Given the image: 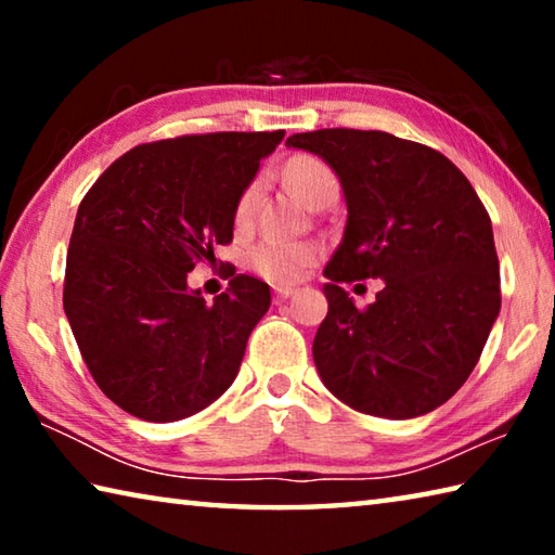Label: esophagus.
I'll return each instance as SVG.
<instances>
[{
  "mask_svg": "<svg viewBox=\"0 0 555 555\" xmlns=\"http://www.w3.org/2000/svg\"><path fill=\"white\" fill-rule=\"evenodd\" d=\"M288 296H294V288H288V286H274V300H276V304H281V300H286Z\"/></svg>",
  "mask_w": 555,
  "mask_h": 555,
  "instance_id": "34e87169",
  "label": "esophagus"
}]
</instances>
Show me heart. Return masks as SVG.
<instances>
[{
  "label": "heart",
  "mask_w": 555,
  "mask_h": 555,
  "mask_svg": "<svg viewBox=\"0 0 555 555\" xmlns=\"http://www.w3.org/2000/svg\"><path fill=\"white\" fill-rule=\"evenodd\" d=\"M284 181L294 188L298 195L318 205L327 198H337L340 183L331 166L321 156L313 154H294L284 164ZM261 198L259 183H249L244 188L237 205H234V228L249 230L255 224L257 208ZM321 247L313 242H291L279 237H267L249 249L247 264L261 279L274 281V284H288L306 274V269L315 264Z\"/></svg>",
  "instance_id": "heart-1"
}]
</instances>
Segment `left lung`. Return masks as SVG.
<instances>
[{
    "instance_id": "8db88e82",
    "label": "left lung",
    "mask_w": 555,
    "mask_h": 555,
    "mask_svg": "<svg viewBox=\"0 0 555 555\" xmlns=\"http://www.w3.org/2000/svg\"><path fill=\"white\" fill-rule=\"evenodd\" d=\"M340 176L347 224L327 261V315L313 340L337 399L382 418L434 411L463 387L500 315L492 222L465 173L387 131L318 129L286 139ZM384 278L367 309L343 283Z\"/></svg>"
}]
</instances>
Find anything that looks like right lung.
Returning a JSON list of instances; mask_svg holds the SVG:
<instances>
[{
  "instance_id": "obj_1",
  "label": "right lung",
  "mask_w": 555,
  "mask_h": 555,
  "mask_svg": "<svg viewBox=\"0 0 555 555\" xmlns=\"http://www.w3.org/2000/svg\"><path fill=\"white\" fill-rule=\"evenodd\" d=\"M281 139L284 129L139 144L80 201L63 308L92 379L131 416H193L237 377L269 286L232 274L205 304L188 271L215 264V247L232 242L234 205Z\"/></svg>"
}]
</instances>
